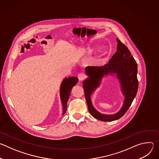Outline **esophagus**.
Listing matches in <instances>:
<instances>
[{
	"label": "esophagus",
	"instance_id": "obj_1",
	"mask_svg": "<svg viewBox=\"0 0 159 159\" xmlns=\"http://www.w3.org/2000/svg\"><path fill=\"white\" fill-rule=\"evenodd\" d=\"M78 78H79V80L80 81H81V80H84L86 78V75L85 74H84L83 73H80L78 75Z\"/></svg>",
	"mask_w": 159,
	"mask_h": 159
}]
</instances>
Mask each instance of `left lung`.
Wrapping results in <instances>:
<instances>
[{
  "instance_id": "left-lung-1",
  "label": "left lung",
  "mask_w": 159,
  "mask_h": 159,
  "mask_svg": "<svg viewBox=\"0 0 159 159\" xmlns=\"http://www.w3.org/2000/svg\"><path fill=\"white\" fill-rule=\"evenodd\" d=\"M116 40L117 51L109 63L101 66H87L85 73L89 77L83 82L84 94L90 114L96 119L102 121H112L121 118L130 107L139 88L137 63L128 48L119 39L117 38ZM109 74H116L125 96L124 103L121 109L116 114L109 116L98 112L93 107L90 99V96L99 86L102 78Z\"/></svg>"
}]
</instances>
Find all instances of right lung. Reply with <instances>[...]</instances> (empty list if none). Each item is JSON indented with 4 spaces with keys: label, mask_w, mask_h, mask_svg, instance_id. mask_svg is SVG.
<instances>
[{
    "label": "right lung",
    "mask_w": 159,
    "mask_h": 159,
    "mask_svg": "<svg viewBox=\"0 0 159 159\" xmlns=\"http://www.w3.org/2000/svg\"><path fill=\"white\" fill-rule=\"evenodd\" d=\"M78 79L70 77L63 79L60 87V98L63 106V115L65 114L67 107V101L69 99L72 87L78 82Z\"/></svg>",
    "instance_id": "obj_1"
}]
</instances>
